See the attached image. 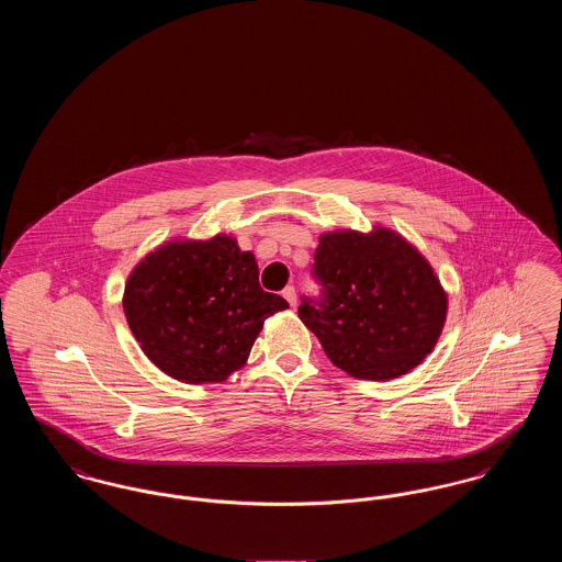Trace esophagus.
<instances>
[{"label": "esophagus", "mask_w": 562, "mask_h": 562, "mask_svg": "<svg viewBox=\"0 0 562 562\" xmlns=\"http://www.w3.org/2000/svg\"><path fill=\"white\" fill-rule=\"evenodd\" d=\"M282 296L291 303V307H294L296 305V291H294V286H286L284 291H282Z\"/></svg>", "instance_id": "esophagus-1"}]
</instances>
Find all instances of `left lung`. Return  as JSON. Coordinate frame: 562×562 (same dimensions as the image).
<instances>
[{
    "label": "left lung",
    "instance_id": "8db88e82",
    "mask_svg": "<svg viewBox=\"0 0 562 562\" xmlns=\"http://www.w3.org/2000/svg\"><path fill=\"white\" fill-rule=\"evenodd\" d=\"M312 276L321 294L301 299L299 318L341 371L394 379L436 346L447 294L424 255L396 232L324 234Z\"/></svg>",
    "mask_w": 562,
    "mask_h": 562
}]
</instances>
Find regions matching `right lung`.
<instances>
[{
	"label": "right lung",
	"instance_id": "obj_1",
	"mask_svg": "<svg viewBox=\"0 0 562 562\" xmlns=\"http://www.w3.org/2000/svg\"><path fill=\"white\" fill-rule=\"evenodd\" d=\"M289 303L266 293L252 252L229 236L168 241L133 269L124 314L145 356L186 383L225 381L263 322Z\"/></svg>",
	"mask_w": 562,
	"mask_h": 562
}]
</instances>
